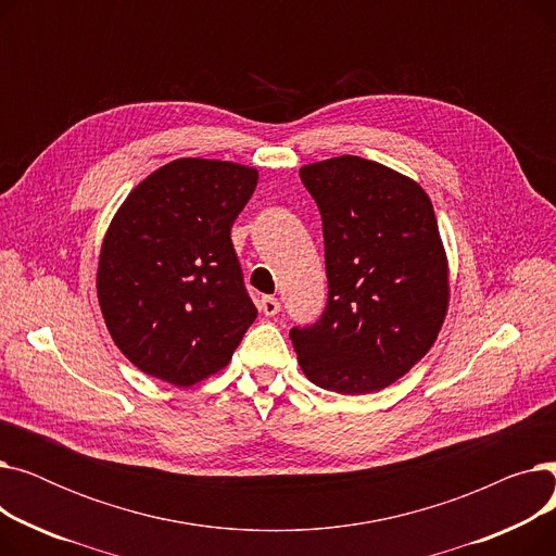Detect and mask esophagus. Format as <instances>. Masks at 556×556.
Masks as SVG:
<instances>
[{"label":"esophagus","instance_id":"1","mask_svg":"<svg viewBox=\"0 0 556 556\" xmlns=\"http://www.w3.org/2000/svg\"><path fill=\"white\" fill-rule=\"evenodd\" d=\"M258 311H261L263 315H266V317H275V315L281 311V304H279L277 298L266 295V298L258 300Z\"/></svg>","mask_w":556,"mask_h":556}]
</instances>
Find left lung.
I'll use <instances>...</instances> for the list:
<instances>
[{
	"mask_svg": "<svg viewBox=\"0 0 556 556\" xmlns=\"http://www.w3.org/2000/svg\"><path fill=\"white\" fill-rule=\"evenodd\" d=\"M300 178L323 216L329 298L290 340L315 386L378 392L426 356L444 323L448 266L432 202L356 155L302 166Z\"/></svg>",
	"mask_w": 556,
	"mask_h": 556,
	"instance_id": "1",
	"label": "left lung"
}]
</instances>
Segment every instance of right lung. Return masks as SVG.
<instances>
[{
	"label": "right lung",
	"mask_w": 556,
	"mask_h": 556,
	"mask_svg": "<svg viewBox=\"0 0 556 556\" xmlns=\"http://www.w3.org/2000/svg\"><path fill=\"white\" fill-rule=\"evenodd\" d=\"M256 168L182 157L151 173L110 223L99 256V304L124 356L189 388L223 369L256 319L231 225Z\"/></svg>",
	"instance_id": "obj_1"
}]
</instances>
